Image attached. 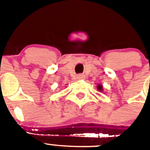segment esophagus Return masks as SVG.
Returning a JSON list of instances; mask_svg holds the SVG:
<instances>
[{"mask_svg":"<svg viewBox=\"0 0 150 150\" xmlns=\"http://www.w3.org/2000/svg\"><path fill=\"white\" fill-rule=\"evenodd\" d=\"M83 77H84V76H83V75H82V74H79V75L77 76V79H83Z\"/></svg>","mask_w":150,"mask_h":150,"instance_id":"34e87169","label":"esophagus"}]
</instances>
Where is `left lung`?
I'll return each mask as SVG.
<instances>
[{"instance_id":"left-lung-1","label":"left lung","mask_w":150,"mask_h":150,"mask_svg":"<svg viewBox=\"0 0 150 150\" xmlns=\"http://www.w3.org/2000/svg\"><path fill=\"white\" fill-rule=\"evenodd\" d=\"M98 89L99 91H102V90H103V87H102L101 85H98Z\"/></svg>"}]
</instances>
